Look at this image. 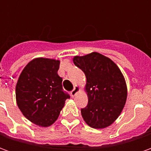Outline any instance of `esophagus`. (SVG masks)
<instances>
[{"mask_svg":"<svg viewBox=\"0 0 151 151\" xmlns=\"http://www.w3.org/2000/svg\"><path fill=\"white\" fill-rule=\"evenodd\" d=\"M80 90H81V89H80V87H79V86H76L75 87L73 88V90L72 91H71V95H72L73 97V96H75L76 94H77L78 92L80 91Z\"/></svg>","mask_w":151,"mask_h":151,"instance_id":"obj_1","label":"esophagus"}]
</instances>
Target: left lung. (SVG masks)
I'll return each mask as SVG.
<instances>
[{
  "label": "left lung",
  "instance_id": "1",
  "mask_svg": "<svg viewBox=\"0 0 151 151\" xmlns=\"http://www.w3.org/2000/svg\"><path fill=\"white\" fill-rule=\"evenodd\" d=\"M73 63L86 78L85 91L88 104L81 109L89 126L104 129L116 120L127 99V86L119 67L99 52L73 57Z\"/></svg>",
  "mask_w": 151,
  "mask_h": 151
}]
</instances>
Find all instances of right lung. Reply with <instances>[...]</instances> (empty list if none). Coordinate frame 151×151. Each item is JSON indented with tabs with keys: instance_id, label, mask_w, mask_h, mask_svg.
Wrapping results in <instances>:
<instances>
[{
	"instance_id": "right-lung-1",
	"label": "right lung",
	"mask_w": 151,
	"mask_h": 151,
	"mask_svg": "<svg viewBox=\"0 0 151 151\" xmlns=\"http://www.w3.org/2000/svg\"><path fill=\"white\" fill-rule=\"evenodd\" d=\"M60 60L39 57L26 65L16 85V101L27 120L40 127L52 125L69 95L58 75Z\"/></svg>"
}]
</instances>
